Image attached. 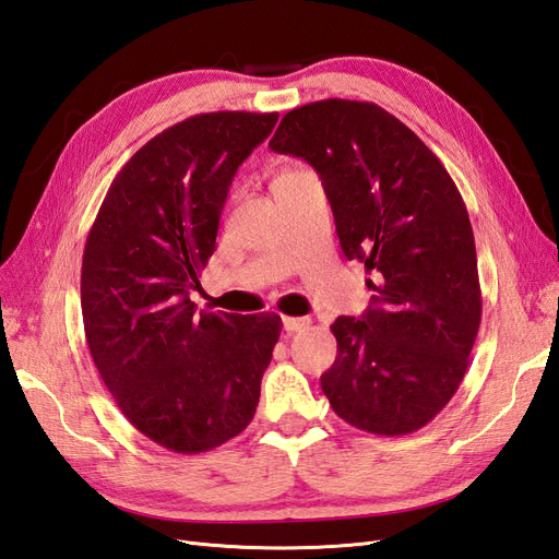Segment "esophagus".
<instances>
[{
	"label": "esophagus",
	"instance_id": "34e87169",
	"mask_svg": "<svg viewBox=\"0 0 559 559\" xmlns=\"http://www.w3.org/2000/svg\"><path fill=\"white\" fill-rule=\"evenodd\" d=\"M308 324H310L308 317H284L282 319V326H284L286 333L302 331V329H308Z\"/></svg>",
	"mask_w": 559,
	"mask_h": 559
}]
</instances>
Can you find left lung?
<instances>
[{
  "label": "left lung",
  "instance_id": "8db88e82",
  "mask_svg": "<svg viewBox=\"0 0 559 559\" xmlns=\"http://www.w3.org/2000/svg\"><path fill=\"white\" fill-rule=\"evenodd\" d=\"M270 148L314 167L345 257L376 277L361 319L331 326L337 354L321 376L331 408L368 433L421 429L460 389L483 314L462 193L433 151L373 103L296 107Z\"/></svg>",
  "mask_w": 559,
  "mask_h": 559
}]
</instances>
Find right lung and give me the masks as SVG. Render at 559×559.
<instances>
[{
  "instance_id": "1",
  "label": "right lung",
  "mask_w": 559,
  "mask_h": 559,
  "mask_svg": "<svg viewBox=\"0 0 559 559\" xmlns=\"http://www.w3.org/2000/svg\"><path fill=\"white\" fill-rule=\"evenodd\" d=\"M277 116L212 111L156 134L114 177L83 249L81 312L99 378L134 429L179 454L247 429L282 331L275 312H198L191 300L228 186Z\"/></svg>"
}]
</instances>
